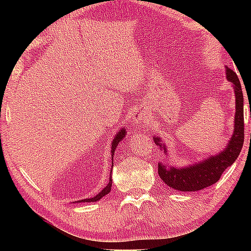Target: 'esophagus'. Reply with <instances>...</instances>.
Returning <instances> with one entry per match:
<instances>
[{"instance_id":"esophagus-1","label":"esophagus","mask_w":251,"mask_h":251,"mask_svg":"<svg viewBox=\"0 0 251 251\" xmlns=\"http://www.w3.org/2000/svg\"><path fill=\"white\" fill-rule=\"evenodd\" d=\"M146 121V115L142 109H137V111L133 113V123L135 125H140V123Z\"/></svg>"}]
</instances>
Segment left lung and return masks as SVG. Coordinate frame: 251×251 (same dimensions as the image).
Returning a JSON list of instances; mask_svg holds the SVG:
<instances>
[{
	"label": "left lung",
	"mask_w": 251,
	"mask_h": 251,
	"mask_svg": "<svg viewBox=\"0 0 251 251\" xmlns=\"http://www.w3.org/2000/svg\"><path fill=\"white\" fill-rule=\"evenodd\" d=\"M227 80L232 82L233 89L235 92V120H234V133L229 139L227 147L219 153L218 155L211 156L204 160L203 162L197 163L195 166H190L183 169L176 168H166V166L159 163L157 171L164 183L168 186L177 191L194 192L211 186L217 183L224 173L226 168L234 163L241 152L243 142H245V122H243V92L241 83L238 75L231 68H226ZM156 145L162 147L166 152V146L162 145L159 137H154Z\"/></svg>",
	"instance_id": "8db88e82"
}]
</instances>
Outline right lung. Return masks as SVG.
Masks as SVG:
<instances>
[{"label": "right lung", "mask_w": 251, "mask_h": 251, "mask_svg": "<svg viewBox=\"0 0 251 251\" xmlns=\"http://www.w3.org/2000/svg\"><path fill=\"white\" fill-rule=\"evenodd\" d=\"M125 135H126V130L122 129L121 131H120V132L118 133V135L115 136L114 140H113V142H112V151H111L112 161H113V156H114V152H115L116 146H118V144L123 139V137H125ZM111 187H112V179H111V178H109L108 184L106 185V186H105L104 188H102V191L99 192V193H98L97 195H96V197L91 198V199H84V200H80L78 202H96V201L100 200V199H101L102 197H105L106 194H108L109 192H111Z\"/></svg>", "instance_id": "right-lung-1"}]
</instances>
